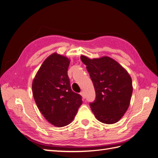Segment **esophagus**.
<instances>
[{"instance_id": "esophagus-1", "label": "esophagus", "mask_w": 158, "mask_h": 158, "mask_svg": "<svg viewBox=\"0 0 158 158\" xmlns=\"http://www.w3.org/2000/svg\"><path fill=\"white\" fill-rule=\"evenodd\" d=\"M80 94L81 95V96H82L84 99L85 98V94H84V92H83V91H82V92H81L80 93Z\"/></svg>"}]
</instances>
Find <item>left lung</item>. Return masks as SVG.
I'll use <instances>...</instances> for the list:
<instances>
[{
    "label": "left lung",
    "instance_id": "obj_1",
    "mask_svg": "<svg viewBox=\"0 0 158 158\" xmlns=\"http://www.w3.org/2000/svg\"><path fill=\"white\" fill-rule=\"evenodd\" d=\"M80 59L94 85L96 97L89 106L95 118L105 124L118 122L130 105L133 90L131 76L111 57L91 59L82 55Z\"/></svg>",
    "mask_w": 158,
    "mask_h": 158
}]
</instances>
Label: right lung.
Returning <instances> with one entry per match:
<instances>
[{
	"mask_svg": "<svg viewBox=\"0 0 158 158\" xmlns=\"http://www.w3.org/2000/svg\"><path fill=\"white\" fill-rule=\"evenodd\" d=\"M69 64L67 57L54 52L44 60L32 82L38 109L47 121L57 127L73 121L82 103L81 95L71 89Z\"/></svg>",
	"mask_w": 158,
	"mask_h": 158,
	"instance_id": "add662e5",
	"label": "right lung"
}]
</instances>
